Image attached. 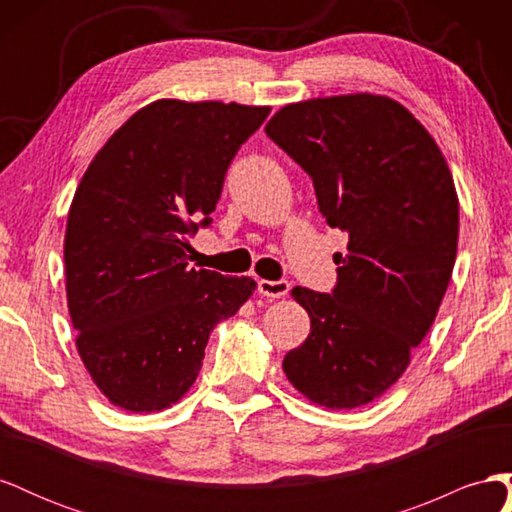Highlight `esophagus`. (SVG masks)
Here are the masks:
<instances>
[{"label": "esophagus", "mask_w": 512, "mask_h": 512, "mask_svg": "<svg viewBox=\"0 0 512 512\" xmlns=\"http://www.w3.org/2000/svg\"><path fill=\"white\" fill-rule=\"evenodd\" d=\"M288 290H290V284L286 280H277V282L258 280V292L262 294V297L280 299V297H286Z\"/></svg>", "instance_id": "obj_1"}]
</instances>
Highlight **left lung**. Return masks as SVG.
Here are the masks:
<instances>
[{
	"instance_id": "1",
	"label": "left lung",
	"mask_w": 512,
	"mask_h": 512,
	"mask_svg": "<svg viewBox=\"0 0 512 512\" xmlns=\"http://www.w3.org/2000/svg\"><path fill=\"white\" fill-rule=\"evenodd\" d=\"M265 132L314 181L322 218L348 235L331 294L292 290L312 329L282 367L314 404L365 406L404 374L451 282V170L412 113L384 96L288 104Z\"/></svg>"
}]
</instances>
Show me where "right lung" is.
Returning <instances> with one entry per match:
<instances>
[{
  "label": "right lung",
  "mask_w": 512,
  "mask_h": 512,
  "mask_svg": "<svg viewBox=\"0 0 512 512\" xmlns=\"http://www.w3.org/2000/svg\"><path fill=\"white\" fill-rule=\"evenodd\" d=\"M269 106L158 100L108 138L68 213L64 260L76 348L111 404H175L209 333L250 299L252 277L188 269L232 158Z\"/></svg>",
  "instance_id": "1"
}]
</instances>
